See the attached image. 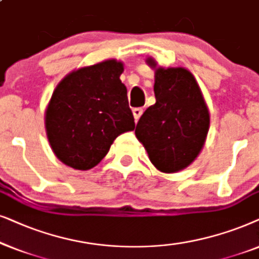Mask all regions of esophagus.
I'll return each mask as SVG.
<instances>
[{
	"instance_id": "34e87169",
	"label": "esophagus",
	"mask_w": 259,
	"mask_h": 259,
	"mask_svg": "<svg viewBox=\"0 0 259 259\" xmlns=\"http://www.w3.org/2000/svg\"><path fill=\"white\" fill-rule=\"evenodd\" d=\"M133 113H134V118H135V122L140 119V117L142 116L143 113V109L142 108H135L133 109Z\"/></svg>"
}]
</instances>
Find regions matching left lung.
<instances>
[{"mask_svg": "<svg viewBox=\"0 0 259 259\" xmlns=\"http://www.w3.org/2000/svg\"><path fill=\"white\" fill-rule=\"evenodd\" d=\"M148 63L156 66L153 59ZM154 92L156 103L141 116L135 134L158 170L175 173L191 164L204 146L208 109L193 74L182 67L156 68Z\"/></svg>", "mask_w": 259, "mask_h": 259, "instance_id": "1", "label": "left lung"}]
</instances>
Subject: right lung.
<instances>
[{
  "label": "right lung",
  "instance_id": "add662e5",
  "mask_svg": "<svg viewBox=\"0 0 259 259\" xmlns=\"http://www.w3.org/2000/svg\"><path fill=\"white\" fill-rule=\"evenodd\" d=\"M122 72V63L106 60L72 72L54 90L46 130L52 149L65 164L91 169L117 136L135 129Z\"/></svg>",
  "mask_w": 259,
  "mask_h": 259
}]
</instances>
